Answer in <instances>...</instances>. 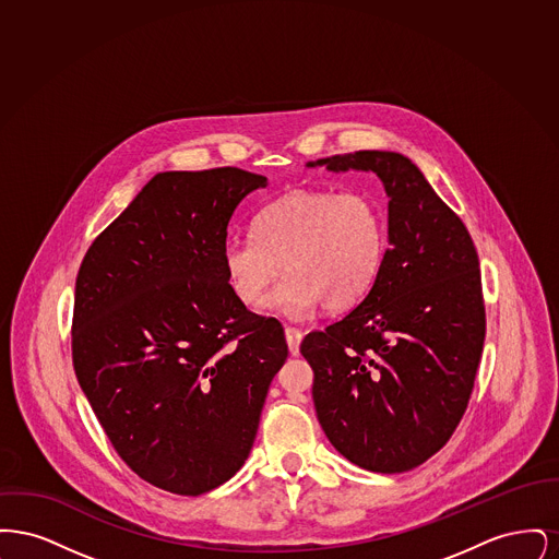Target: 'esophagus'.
<instances>
[{
  "label": "esophagus",
  "mask_w": 559,
  "mask_h": 559,
  "mask_svg": "<svg viewBox=\"0 0 559 559\" xmlns=\"http://www.w3.org/2000/svg\"><path fill=\"white\" fill-rule=\"evenodd\" d=\"M285 337H287V344H289V352H292L293 356H297L304 333L299 329H295V326H287L285 329Z\"/></svg>",
  "instance_id": "1"
}]
</instances>
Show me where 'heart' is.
<instances>
[{
	"label": "heart",
	"mask_w": 559,
	"mask_h": 559,
	"mask_svg": "<svg viewBox=\"0 0 559 559\" xmlns=\"http://www.w3.org/2000/svg\"><path fill=\"white\" fill-rule=\"evenodd\" d=\"M255 237H230L222 266L242 304H255L281 274L262 306L289 319L320 304L344 310L371 292L388 251L379 203L358 190H292L253 219Z\"/></svg>",
	"instance_id": "1"
}]
</instances>
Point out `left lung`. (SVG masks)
<instances>
[{
	"instance_id": "obj_1",
	"label": "left lung",
	"mask_w": 559,
	"mask_h": 559,
	"mask_svg": "<svg viewBox=\"0 0 559 559\" xmlns=\"http://www.w3.org/2000/svg\"><path fill=\"white\" fill-rule=\"evenodd\" d=\"M306 167L372 171L390 199V247L371 292L299 349L335 451L377 474L408 472L449 442L474 390L486 335L474 240L400 153L358 151Z\"/></svg>"
}]
</instances>
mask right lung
I'll return each mask as SVG.
<instances>
[{"label":"right lung","instance_id":"1","mask_svg":"<svg viewBox=\"0 0 559 559\" xmlns=\"http://www.w3.org/2000/svg\"><path fill=\"white\" fill-rule=\"evenodd\" d=\"M266 176L239 167L163 171L81 262L73 367L119 456L148 484L197 497L249 456L283 329L228 285L222 245Z\"/></svg>","mask_w":559,"mask_h":559}]
</instances>
